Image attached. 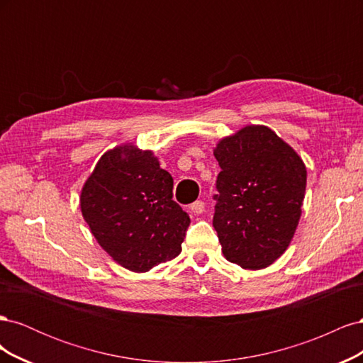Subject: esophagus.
<instances>
[{
  "label": "esophagus",
  "instance_id": "34e87169",
  "mask_svg": "<svg viewBox=\"0 0 363 363\" xmlns=\"http://www.w3.org/2000/svg\"><path fill=\"white\" fill-rule=\"evenodd\" d=\"M189 208H191V212H192L194 215H201V213L204 212V201H201V200L195 201V203L191 204Z\"/></svg>",
  "mask_w": 363,
  "mask_h": 363
}]
</instances>
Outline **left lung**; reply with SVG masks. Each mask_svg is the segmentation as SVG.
Masks as SVG:
<instances>
[{
  "instance_id": "8db88e82",
  "label": "left lung",
  "mask_w": 363,
  "mask_h": 363,
  "mask_svg": "<svg viewBox=\"0 0 363 363\" xmlns=\"http://www.w3.org/2000/svg\"><path fill=\"white\" fill-rule=\"evenodd\" d=\"M221 167L213 227L224 257L262 269L291 244L301 216L307 172L300 156L265 125H247L219 140Z\"/></svg>"
}]
</instances>
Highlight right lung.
Segmentation results:
<instances>
[{
  "label": "right lung",
  "instance_id": "add662e5",
  "mask_svg": "<svg viewBox=\"0 0 363 363\" xmlns=\"http://www.w3.org/2000/svg\"><path fill=\"white\" fill-rule=\"evenodd\" d=\"M172 186L157 157L135 145L98 160L80 207L98 244L119 265L147 272L180 255L191 219L172 200Z\"/></svg>",
  "mask_w": 363,
  "mask_h": 363
}]
</instances>
